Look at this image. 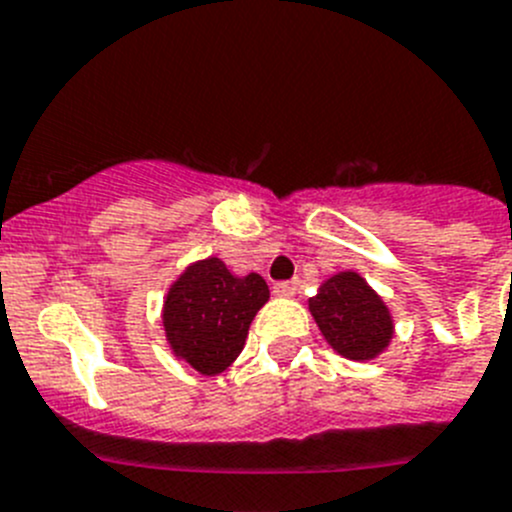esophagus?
I'll list each match as a JSON object with an SVG mask.
<instances>
[{
  "label": "esophagus",
  "instance_id": "1",
  "mask_svg": "<svg viewBox=\"0 0 512 512\" xmlns=\"http://www.w3.org/2000/svg\"><path fill=\"white\" fill-rule=\"evenodd\" d=\"M275 295H280V298H290V295H295L300 290V283L298 280H285V283H275Z\"/></svg>",
  "mask_w": 512,
  "mask_h": 512
}]
</instances>
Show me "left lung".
<instances>
[{
    "mask_svg": "<svg viewBox=\"0 0 512 512\" xmlns=\"http://www.w3.org/2000/svg\"><path fill=\"white\" fill-rule=\"evenodd\" d=\"M310 315L328 346L351 361H371L389 348L394 318L381 295L358 272L343 270L323 280L308 300Z\"/></svg>",
    "mask_w": 512,
    "mask_h": 512,
    "instance_id": "left-lung-1",
    "label": "left lung"
}]
</instances>
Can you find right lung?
I'll return each mask as SVG.
<instances>
[{
  "instance_id": "obj_1",
  "label": "right lung",
  "mask_w": 512,
  "mask_h": 512,
  "mask_svg": "<svg viewBox=\"0 0 512 512\" xmlns=\"http://www.w3.org/2000/svg\"><path fill=\"white\" fill-rule=\"evenodd\" d=\"M270 300L265 280L227 270L219 257L191 262L164 300L171 353L204 376H217L240 356L257 310Z\"/></svg>"
}]
</instances>
